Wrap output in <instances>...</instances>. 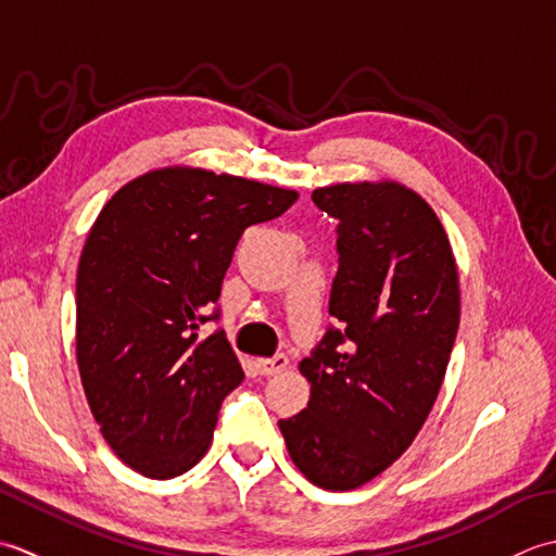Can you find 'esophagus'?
<instances>
[{"label":"esophagus","mask_w":556,"mask_h":556,"mask_svg":"<svg viewBox=\"0 0 556 556\" xmlns=\"http://www.w3.org/2000/svg\"><path fill=\"white\" fill-rule=\"evenodd\" d=\"M254 365H256L258 374H264V377H274V374H280L282 369L288 367V357L286 355L258 357V359H254Z\"/></svg>","instance_id":"esophagus-1"}]
</instances>
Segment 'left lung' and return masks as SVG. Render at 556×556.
<instances>
[{
    "label": "left lung",
    "instance_id": "left-lung-1",
    "mask_svg": "<svg viewBox=\"0 0 556 556\" xmlns=\"http://www.w3.org/2000/svg\"><path fill=\"white\" fill-rule=\"evenodd\" d=\"M312 199L341 220L338 326L300 362L307 407L278 427L304 478L350 492L393 466L434 407L460 321L458 266L434 208L395 179L331 182Z\"/></svg>",
    "mask_w": 556,
    "mask_h": 556
}]
</instances>
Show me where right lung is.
<instances>
[{"instance_id":"1","label":"right lung","mask_w":556,"mask_h":556,"mask_svg":"<svg viewBox=\"0 0 556 556\" xmlns=\"http://www.w3.org/2000/svg\"><path fill=\"white\" fill-rule=\"evenodd\" d=\"M298 191L169 165L117 189L88 230L76 274V362L100 434L131 470L167 480L208 451L244 371L223 331L199 328L244 228Z\"/></svg>"}]
</instances>
